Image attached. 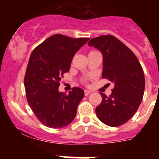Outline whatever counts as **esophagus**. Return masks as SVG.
I'll use <instances>...</instances> for the list:
<instances>
[{"instance_id": "1", "label": "esophagus", "mask_w": 159, "mask_h": 159, "mask_svg": "<svg viewBox=\"0 0 159 159\" xmlns=\"http://www.w3.org/2000/svg\"><path fill=\"white\" fill-rule=\"evenodd\" d=\"M91 93H92V91H90V90H84V95H85V96H88V95Z\"/></svg>"}]
</instances>
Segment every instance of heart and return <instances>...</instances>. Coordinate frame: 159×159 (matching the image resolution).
I'll use <instances>...</instances> for the list:
<instances>
[{
  "instance_id": "b5f03b06",
  "label": "heart",
  "mask_w": 159,
  "mask_h": 159,
  "mask_svg": "<svg viewBox=\"0 0 159 159\" xmlns=\"http://www.w3.org/2000/svg\"><path fill=\"white\" fill-rule=\"evenodd\" d=\"M91 52H90V53H91Z\"/></svg>"
}]
</instances>
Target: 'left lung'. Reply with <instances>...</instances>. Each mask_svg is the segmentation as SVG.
Here are the masks:
<instances>
[{
    "instance_id": "left-lung-1",
    "label": "left lung",
    "mask_w": 159,
    "mask_h": 159,
    "mask_svg": "<svg viewBox=\"0 0 159 159\" xmlns=\"http://www.w3.org/2000/svg\"><path fill=\"white\" fill-rule=\"evenodd\" d=\"M88 45L102 54V77L114 84L109 97L100 93L102 101L96 108V114L105 125L119 126L132 117L143 99L145 89L143 69L134 53L114 36L93 38Z\"/></svg>"
}]
</instances>
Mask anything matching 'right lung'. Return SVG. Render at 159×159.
<instances>
[{
    "mask_svg": "<svg viewBox=\"0 0 159 159\" xmlns=\"http://www.w3.org/2000/svg\"><path fill=\"white\" fill-rule=\"evenodd\" d=\"M89 39L54 34L31 53L25 76L27 102L37 119L47 127H65L75 117L84 91L73 87L66 95L58 88L75 54Z\"/></svg>",
    "mask_w": 159,
    "mask_h": 159,
    "instance_id": "obj_1",
    "label": "right lung"
}]
</instances>
